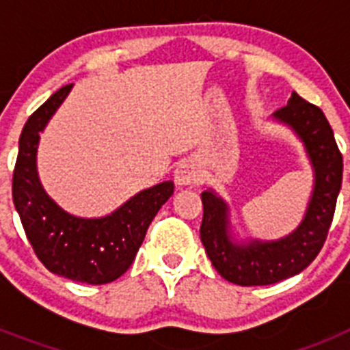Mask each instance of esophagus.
<instances>
[{
    "label": "esophagus",
    "mask_w": 350,
    "mask_h": 350,
    "mask_svg": "<svg viewBox=\"0 0 350 350\" xmlns=\"http://www.w3.org/2000/svg\"><path fill=\"white\" fill-rule=\"evenodd\" d=\"M173 178H175V184L177 185H194L198 180H200V170H198V165L191 159L180 161L173 172Z\"/></svg>",
    "instance_id": "34e87169"
}]
</instances>
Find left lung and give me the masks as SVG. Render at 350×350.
I'll return each instance as SVG.
<instances>
[{
  "label": "left lung",
  "instance_id": "8db88e82",
  "mask_svg": "<svg viewBox=\"0 0 350 350\" xmlns=\"http://www.w3.org/2000/svg\"><path fill=\"white\" fill-rule=\"evenodd\" d=\"M295 129L303 140L315 173L314 193L307 213L295 233L277 242L250 240L237 245L228 234V206L212 191L202 194L203 247L213 268L238 286H268L299 273L317 258L326 242L342 187L344 161L333 129L319 107L293 92L291 100L273 113Z\"/></svg>",
  "mask_w": 350,
  "mask_h": 350
}]
</instances>
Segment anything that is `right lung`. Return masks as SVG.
<instances>
[{"label": "right lung", "mask_w": 350, "mask_h": 350, "mask_svg": "<svg viewBox=\"0 0 350 350\" xmlns=\"http://www.w3.org/2000/svg\"><path fill=\"white\" fill-rule=\"evenodd\" d=\"M68 83L31 113L24 124L12 178L14 205L36 258L52 273L85 284H108L131 267L148 224L173 194L163 182L133 196L112 215L80 219L64 212L43 191L36 173L40 131L68 96Z\"/></svg>", "instance_id": "add662e5"}]
</instances>
